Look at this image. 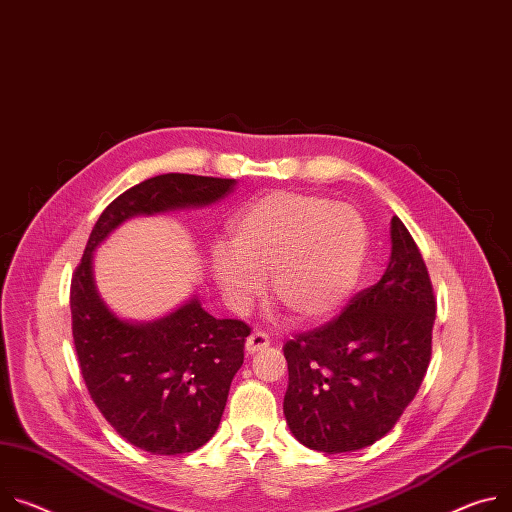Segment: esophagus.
Masks as SVG:
<instances>
[{
  "instance_id": "1",
  "label": "esophagus",
  "mask_w": 512,
  "mask_h": 512,
  "mask_svg": "<svg viewBox=\"0 0 512 512\" xmlns=\"http://www.w3.org/2000/svg\"><path fill=\"white\" fill-rule=\"evenodd\" d=\"M245 347H247V353H257V351L269 347V335L263 333V331L251 333L249 339H247V343H245Z\"/></svg>"
}]
</instances>
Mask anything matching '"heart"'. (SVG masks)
I'll return each instance as SVG.
<instances>
[{
	"instance_id": "heart-1",
	"label": "heart",
	"mask_w": 512,
	"mask_h": 512,
	"mask_svg": "<svg viewBox=\"0 0 512 512\" xmlns=\"http://www.w3.org/2000/svg\"><path fill=\"white\" fill-rule=\"evenodd\" d=\"M367 251V226L347 204L304 192H269L232 220L212 251L222 296L245 310L269 273L273 300L298 322L333 316L349 298Z\"/></svg>"
}]
</instances>
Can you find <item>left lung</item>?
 Masks as SVG:
<instances>
[{"label":"left lung","instance_id":"obj_1","mask_svg":"<svg viewBox=\"0 0 512 512\" xmlns=\"http://www.w3.org/2000/svg\"><path fill=\"white\" fill-rule=\"evenodd\" d=\"M382 280L357 292L339 316L284 345L292 435L322 453L374 445L400 421L431 361L435 294L410 232L392 218Z\"/></svg>","mask_w":512,"mask_h":512}]
</instances>
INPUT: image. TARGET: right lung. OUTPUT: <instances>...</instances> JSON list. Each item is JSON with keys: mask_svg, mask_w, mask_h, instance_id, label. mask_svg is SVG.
<instances>
[{"mask_svg": "<svg viewBox=\"0 0 512 512\" xmlns=\"http://www.w3.org/2000/svg\"><path fill=\"white\" fill-rule=\"evenodd\" d=\"M235 185L188 173L136 183L102 212L73 273L71 329L87 392L120 437L155 455L190 453L212 439L251 329L214 318L196 298L155 322L120 320L98 296L91 259L126 218L206 206Z\"/></svg>", "mask_w": 512, "mask_h": 512, "instance_id": "obj_1", "label": "right lung"}]
</instances>
